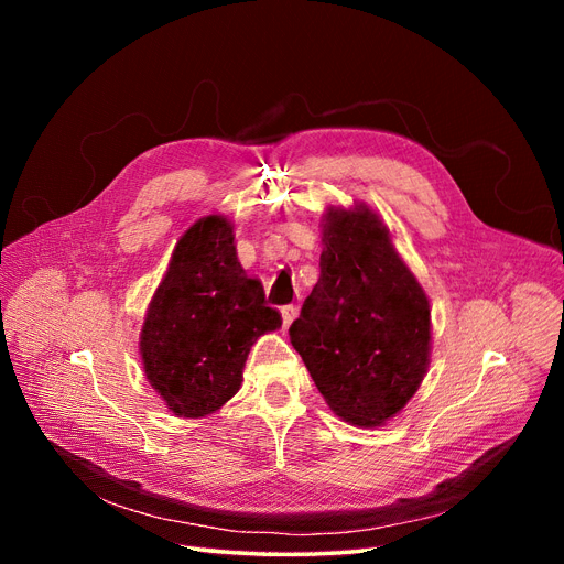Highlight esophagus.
I'll return each instance as SVG.
<instances>
[{
    "mask_svg": "<svg viewBox=\"0 0 564 564\" xmlns=\"http://www.w3.org/2000/svg\"><path fill=\"white\" fill-rule=\"evenodd\" d=\"M281 315H283V327L288 329L290 324L294 322V317L300 315V306H294V304H290V306H283V308H281Z\"/></svg>",
    "mask_w": 564,
    "mask_h": 564,
    "instance_id": "obj_1",
    "label": "esophagus"
}]
</instances>
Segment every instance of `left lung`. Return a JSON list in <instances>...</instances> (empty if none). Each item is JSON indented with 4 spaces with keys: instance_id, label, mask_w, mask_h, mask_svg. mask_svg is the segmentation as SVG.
Wrapping results in <instances>:
<instances>
[{
    "instance_id": "8db88e82",
    "label": "left lung",
    "mask_w": 564,
    "mask_h": 564,
    "mask_svg": "<svg viewBox=\"0 0 564 564\" xmlns=\"http://www.w3.org/2000/svg\"><path fill=\"white\" fill-rule=\"evenodd\" d=\"M319 279L290 343L343 421L379 427L419 391L430 366L427 294L366 203L322 217Z\"/></svg>"
}]
</instances>
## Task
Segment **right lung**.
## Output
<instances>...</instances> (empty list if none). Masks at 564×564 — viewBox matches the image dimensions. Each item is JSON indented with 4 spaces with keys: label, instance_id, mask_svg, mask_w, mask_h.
I'll use <instances>...</instances> for the list:
<instances>
[{
    "label": "right lung",
    "instance_id": "obj_1",
    "mask_svg": "<svg viewBox=\"0 0 564 564\" xmlns=\"http://www.w3.org/2000/svg\"><path fill=\"white\" fill-rule=\"evenodd\" d=\"M279 327L281 313L237 260L230 219L207 215L177 240L148 304L145 379L175 416L203 419L240 391L251 345Z\"/></svg>",
    "mask_w": 564,
    "mask_h": 564
}]
</instances>
